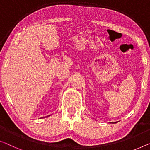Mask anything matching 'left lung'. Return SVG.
Instances as JSON below:
<instances>
[{"mask_svg": "<svg viewBox=\"0 0 150 150\" xmlns=\"http://www.w3.org/2000/svg\"><path fill=\"white\" fill-rule=\"evenodd\" d=\"M117 122H111V123H117Z\"/></svg>", "mask_w": 150, "mask_h": 150, "instance_id": "8db88e82", "label": "left lung"}]
</instances>
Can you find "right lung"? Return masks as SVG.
<instances>
[{"label":"right lung","instance_id":"1","mask_svg":"<svg viewBox=\"0 0 150 150\" xmlns=\"http://www.w3.org/2000/svg\"><path fill=\"white\" fill-rule=\"evenodd\" d=\"M49 116H50V115H49ZM47 117H48V116H47Z\"/></svg>","mask_w":150,"mask_h":150}]
</instances>
